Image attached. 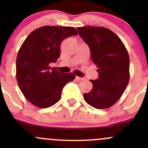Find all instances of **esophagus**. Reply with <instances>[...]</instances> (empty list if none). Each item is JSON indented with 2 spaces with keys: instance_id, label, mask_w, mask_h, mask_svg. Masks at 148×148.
Here are the masks:
<instances>
[{
  "instance_id": "1",
  "label": "esophagus",
  "mask_w": 148,
  "mask_h": 148,
  "mask_svg": "<svg viewBox=\"0 0 148 148\" xmlns=\"http://www.w3.org/2000/svg\"><path fill=\"white\" fill-rule=\"evenodd\" d=\"M76 79H77V80H78V81H82V80L84 79V78H83V77H76Z\"/></svg>"
}]
</instances>
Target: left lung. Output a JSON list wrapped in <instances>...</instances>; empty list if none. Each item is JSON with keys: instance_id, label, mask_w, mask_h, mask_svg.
<instances>
[{"instance_id": "obj_1", "label": "left lung", "mask_w": 148, "mask_h": 148, "mask_svg": "<svg viewBox=\"0 0 148 148\" xmlns=\"http://www.w3.org/2000/svg\"><path fill=\"white\" fill-rule=\"evenodd\" d=\"M79 35L90 49L91 59L97 66L98 78L85 101L96 109H106L115 104L126 89L130 79V58L120 38L104 27L77 28Z\"/></svg>"}]
</instances>
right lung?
Segmentation results:
<instances>
[{"instance_id":"right-lung-1","label":"right lung","mask_w":148,"mask_h":148,"mask_svg":"<svg viewBox=\"0 0 148 148\" xmlns=\"http://www.w3.org/2000/svg\"><path fill=\"white\" fill-rule=\"evenodd\" d=\"M77 36L73 27L42 26L32 31L19 49L16 59V79L25 97L35 106L47 108L61 99L62 89L75 78L72 73L51 68L60 56V44Z\"/></svg>"}]
</instances>
